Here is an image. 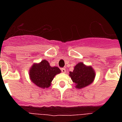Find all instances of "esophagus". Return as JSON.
I'll list each match as a JSON object with an SVG mask.
<instances>
[{
	"label": "esophagus",
	"mask_w": 122,
	"mask_h": 122,
	"mask_svg": "<svg viewBox=\"0 0 122 122\" xmlns=\"http://www.w3.org/2000/svg\"><path fill=\"white\" fill-rule=\"evenodd\" d=\"M61 71H62V73H66V69L65 68H61Z\"/></svg>",
	"instance_id": "esophagus-1"
}]
</instances>
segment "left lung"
Instances as JSON below:
<instances>
[{
	"label": "left lung",
	"mask_w": 122,
	"mask_h": 122,
	"mask_svg": "<svg viewBox=\"0 0 122 122\" xmlns=\"http://www.w3.org/2000/svg\"><path fill=\"white\" fill-rule=\"evenodd\" d=\"M70 76L74 82L76 89H80L92 83L96 72L91 66H87L80 62L75 66L73 71H70Z\"/></svg>",
	"instance_id": "8db88e82"
}]
</instances>
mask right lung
<instances>
[{
    "label": "right lung",
    "instance_id": "obj_1",
    "mask_svg": "<svg viewBox=\"0 0 122 122\" xmlns=\"http://www.w3.org/2000/svg\"><path fill=\"white\" fill-rule=\"evenodd\" d=\"M61 73L58 67H52L47 60L34 63L29 71L30 79L37 87L42 89L49 88L56 75Z\"/></svg>",
    "mask_w": 122,
    "mask_h": 122
}]
</instances>
